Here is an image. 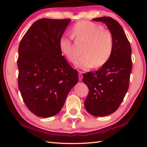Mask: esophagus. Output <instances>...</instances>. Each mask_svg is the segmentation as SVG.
<instances>
[{
    "mask_svg": "<svg viewBox=\"0 0 147 147\" xmlns=\"http://www.w3.org/2000/svg\"><path fill=\"white\" fill-rule=\"evenodd\" d=\"M78 77H79V80L80 81H82L83 79V75H82V73L81 71L79 72V74H78Z\"/></svg>",
    "mask_w": 147,
    "mask_h": 147,
    "instance_id": "1",
    "label": "esophagus"
}]
</instances>
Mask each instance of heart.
Wrapping results in <instances>:
<instances>
[{"label":"heart","mask_w":147,"mask_h":147,"mask_svg":"<svg viewBox=\"0 0 147 147\" xmlns=\"http://www.w3.org/2000/svg\"><path fill=\"white\" fill-rule=\"evenodd\" d=\"M71 36L85 43L82 54L76 62V67L87 70L93 67H100L110 60L114 49V38L112 33L100 24L90 21L76 23L70 30ZM59 47L62 55L74 63L78 55L72 45L71 39L62 36Z\"/></svg>","instance_id":"heart-1"}]
</instances>
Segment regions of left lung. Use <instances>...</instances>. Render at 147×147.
I'll return each instance as SVG.
<instances>
[{
	"mask_svg": "<svg viewBox=\"0 0 147 147\" xmlns=\"http://www.w3.org/2000/svg\"><path fill=\"white\" fill-rule=\"evenodd\" d=\"M106 24L114 38L110 60L98 70L83 74V82L89 88L85 101L87 112L102 117L113 113L119 107L129 88L132 69L131 48L123 28L111 17L92 20Z\"/></svg>",
	"mask_w": 147,
	"mask_h": 147,
	"instance_id": "1",
	"label": "left lung"
}]
</instances>
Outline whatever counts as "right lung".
<instances>
[{
	"label": "right lung",
	"instance_id": "obj_1",
	"mask_svg": "<svg viewBox=\"0 0 147 147\" xmlns=\"http://www.w3.org/2000/svg\"><path fill=\"white\" fill-rule=\"evenodd\" d=\"M71 20L42 18L34 23L18 49V86L24 104L35 115L58 114L78 73L62 55L59 42Z\"/></svg>",
	"mask_w": 147,
	"mask_h": 147
}]
</instances>
